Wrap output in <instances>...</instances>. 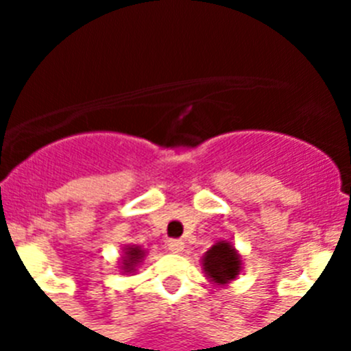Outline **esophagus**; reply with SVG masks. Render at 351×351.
I'll use <instances>...</instances> for the list:
<instances>
[{
	"mask_svg": "<svg viewBox=\"0 0 351 351\" xmlns=\"http://www.w3.org/2000/svg\"><path fill=\"white\" fill-rule=\"evenodd\" d=\"M167 247H169V251H172V253H181V251L184 250V241H182V239H170L169 243H167Z\"/></svg>",
	"mask_w": 351,
	"mask_h": 351,
	"instance_id": "obj_1",
	"label": "esophagus"
}]
</instances>
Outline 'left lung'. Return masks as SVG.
Segmentation results:
<instances>
[{"label": "left lung", "instance_id": "1", "mask_svg": "<svg viewBox=\"0 0 351 351\" xmlns=\"http://www.w3.org/2000/svg\"><path fill=\"white\" fill-rule=\"evenodd\" d=\"M202 269L207 280L219 287L234 281L243 271V258L230 241H218L213 244L202 258Z\"/></svg>", "mask_w": 351, "mask_h": 351}]
</instances>
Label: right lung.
<instances>
[{"label": "right lung", "mask_w": 351, "mask_h": 351, "mask_svg": "<svg viewBox=\"0 0 351 351\" xmlns=\"http://www.w3.org/2000/svg\"><path fill=\"white\" fill-rule=\"evenodd\" d=\"M145 256V250H142L141 246H135V244H128V246L123 247V256H121V271L123 272H135L138 263L142 262V258Z\"/></svg>", "instance_id": "obj_1"}]
</instances>
